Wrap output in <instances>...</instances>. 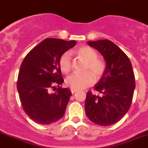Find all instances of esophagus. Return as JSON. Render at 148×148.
Wrapping results in <instances>:
<instances>
[{
	"label": "esophagus",
	"mask_w": 148,
	"mask_h": 148,
	"mask_svg": "<svg viewBox=\"0 0 148 148\" xmlns=\"http://www.w3.org/2000/svg\"><path fill=\"white\" fill-rule=\"evenodd\" d=\"M77 90L75 89V88H71V92H72V93H75V92Z\"/></svg>",
	"instance_id": "esophagus-1"
}]
</instances>
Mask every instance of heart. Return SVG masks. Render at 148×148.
I'll return each mask as SVG.
<instances>
[{"instance_id": "heart-1", "label": "heart", "mask_w": 148, "mask_h": 148, "mask_svg": "<svg viewBox=\"0 0 148 148\" xmlns=\"http://www.w3.org/2000/svg\"><path fill=\"white\" fill-rule=\"evenodd\" d=\"M77 55L86 61L83 73H74L68 76L65 83L71 88L77 90L84 89L90 86L96 80H99L106 72V67L102 60L97 59V53L90 47L83 46L77 51ZM59 66L64 73H68L72 68V58L70 52H65L59 59Z\"/></svg>"}]
</instances>
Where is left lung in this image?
Returning a JSON list of instances; mask_svg holds the SVG:
<instances>
[{"label": "left lung", "mask_w": 148, "mask_h": 148, "mask_svg": "<svg viewBox=\"0 0 148 148\" xmlns=\"http://www.w3.org/2000/svg\"><path fill=\"white\" fill-rule=\"evenodd\" d=\"M106 63V72L94 86L102 96L87 92L85 113L90 120L101 126L113 125L127 113L135 88V75L127 55L108 40L88 41Z\"/></svg>", "instance_id": "8db88e82"}]
</instances>
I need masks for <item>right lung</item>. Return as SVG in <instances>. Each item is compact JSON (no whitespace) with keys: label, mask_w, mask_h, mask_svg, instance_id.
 Instances as JSON below:
<instances>
[{"label":"right lung","mask_w":148,"mask_h":148,"mask_svg":"<svg viewBox=\"0 0 148 148\" xmlns=\"http://www.w3.org/2000/svg\"><path fill=\"white\" fill-rule=\"evenodd\" d=\"M75 45V40L46 38L29 52L21 63L17 89L24 111L33 121L50 125L63 117L72 93L60 86L64 80L59 59ZM56 86L59 87L56 92L51 93Z\"/></svg>","instance_id":"1"}]
</instances>
